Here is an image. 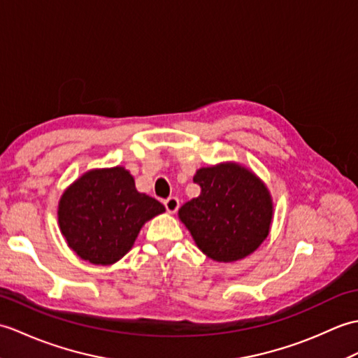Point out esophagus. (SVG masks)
<instances>
[{
  "label": "esophagus",
  "mask_w": 358,
  "mask_h": 358,
  "mask_svg": "<svg viewBox=\"0 0 358 358\" xmlns=\"http://www.w3.org/2000/svg\"><path fill=\"white\" fill-rule=\"evenodd\" d=\"M164 205H165V208L169 213H176L178 208H179V199H178V197L171 196V197H169V199L164 201Z\"/></svg>",
  "instance_id": "obj_1"
}]
</instances>
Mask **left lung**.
<instances>
[{
	"mask_svg": "<svg viewBox=\"0 0 358 358\" xmlns=\"http://www.w3.org/2000/svg\"><path fill=\"white\" fill-rule=\"evenodd\" d=\"M193 182L201 194L180 206L179 219L199 250L216 262H236L256 251L273 220L264 182L234 162L199 169Z\"/></svg>",
	"mask_w": 358,
	"mask_h": 358,
	"instance_id": "left-lung-1",
	"label": "left lung"
}]
</instances>
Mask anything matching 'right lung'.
I'll list each match as a JSON object with an SVG mask.
<instances>
[{"label":"right lung","instance_id":"1","mask_svg":"<svg viewBox=\"0 0 358 358\" xmlns=\"http://www.w3.org/2000/svg\"><path fill=\"white\" fill-rule=\"evenodd\" d=\"M165 206L139 193L124 166L90 170L76 179L58 205L62 236L79 257L94 265H112L136 241L142 225Z\"/></svg>","mask_w":358,"mask_h":358}]
</instances>
